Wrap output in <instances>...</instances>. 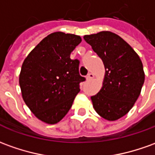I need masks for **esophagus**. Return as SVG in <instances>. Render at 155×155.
<instances>
[{
  "instance_id": "34e87169",
  "label": "esophagus",
  "mask_w": 155,
  "mask_h": 155,
  "mask_svg": "<svg viewBox=\"0 0 155 155\" xmlns=\"http://www.w3.org/2000/svg\"><path fill=\"white\" fill-rule=\"evenodd\" d=\"M93 78H94V74H92V73H89L87 74V80H91Z\"/></svg>"
}]
</instances>
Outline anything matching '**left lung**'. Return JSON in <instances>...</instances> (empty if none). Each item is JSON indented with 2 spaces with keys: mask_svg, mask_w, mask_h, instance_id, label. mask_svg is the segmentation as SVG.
<instances>
[{
  "mask_svg": "<svg viewBox=\"0 0 155 155\" xmlns=\"http://www.w3.org/2000/svg\"><path fill=\"white\" fill-rule=\"evenodd\" d=\"M84 39L102 59L106 70L102 87L91 96L93 107L106 120H117L130 111L140 95L144 82L141 59L113 32L85 35Z\"/></svg>",
  "mask_w": 155,
  "mask_h": 155,
  "instance_id": "left-lung-1",
  "label": "left lung"
}]
</instances>
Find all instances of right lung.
<instances>
[{
  "label": "right lung",
  "instance_id": "obj_1",
  "mask_svg": "<svg viewBox=\"0 0 155 155\" xmlns=\"http://www.w3.org/2000/svg\"><path fill=\"white\" fill-rule=\"evenodd\" d=\"M81 42L78 35L53 32L25 59L19 85L26 105L36 117L54 124L66 115L85 78L79 73V59L70 54Z\"/></svg>",
  "mask_w": 155,
  "mask_h": 155
}]
</instances>
